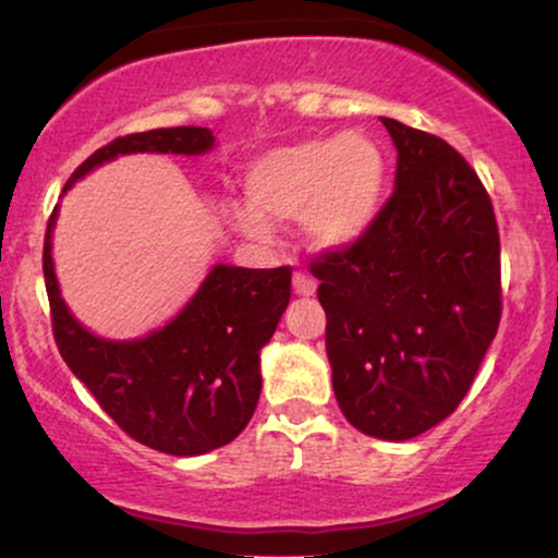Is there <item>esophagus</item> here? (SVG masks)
Returning <instances> with one entry per match:
<instances>
[{
    "instance_id": "obj_1",
    "label": "esophagus",
    "mask_w": 558,
    "mask_h": 558,
    "mask_svg": "<svg viewBox=\"0 0 558 558\" xmlns=\"http://www.w3.org/2000/svg\"><path fill=\"white\" fill-rule=\"evenodd\" d=\"M315 288H317V283L312 275H306L301 270L293 272V291H296L299 296H315Z\"/></svg>"
}]
</instances>
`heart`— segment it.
Masks as SVG:
<instances>
[{
	"instance_id": "heart-1",
	"label": "heart",
	"mask_w": 558,
	"mask_h": 558,
	"mask_svg": "<svg viewBox=\"0 0 558 558\" xmlns=\"http://www.w3.org/2000/svg\"><path fill=\"white\" fill-rule=\"evenodd\" d=\"M388 162L364 133L304 138L254 159L246 170L252 207L228 209L230 222L257 241L272 235L270 220L301 217L306 239L319 248L360 241L380 213Z\"/></svg>"
}]
</instances>
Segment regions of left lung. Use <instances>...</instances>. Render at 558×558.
<instances>
[{
    "label": "left lung",
    "mask_w": 558,
    "mask_h": 558,
    "mask_svg": "<svg viewBox=\"0 0 558 558\" xmlns=\"http://www.w3.org/2000/svg\"><path fill=\"white\" fill-rule=\"evenodd\" d=\"M393 194L360 241L319 254L325 349L345 420L409 440L446 420L501 323V241L488 191L433 133L383 118Z\"/></svg>",
    "instance_id": "1"
}]
</instances>
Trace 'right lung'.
Instances as JSON below:
<instances>
[{"label": "right lung", "instance_id": "right-lung-1", "mask_svg": "<svg viewBox=\"0 0 558 558\" xmlns=\"http://www.w3.org/2000/svg\"><path fill=\"white\" fill-rule=\"evenodd\" d=\"M213 144V131L196 125L120 136L96 149L70 175L65 191L118 155H204ZM54 217L57 209L44 235V280L54 343L73 375L133 440L155 451L198 457L230 444L257 409L259 351L291 299V267L215 265L165 328L138 341H105L83 328L60 296L52 262Z\"/></svg>", "mask_w": 558, "mask_h": 558}]
</instances>
